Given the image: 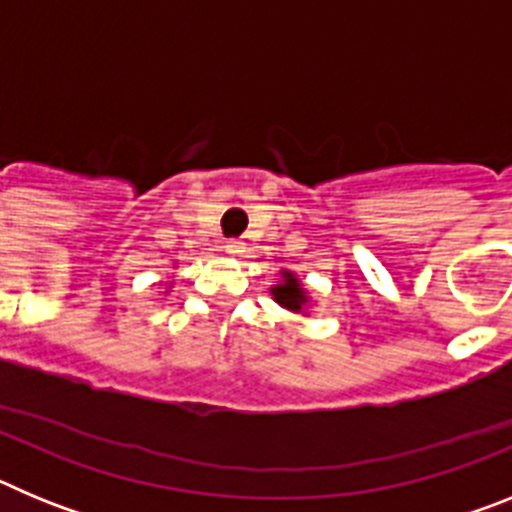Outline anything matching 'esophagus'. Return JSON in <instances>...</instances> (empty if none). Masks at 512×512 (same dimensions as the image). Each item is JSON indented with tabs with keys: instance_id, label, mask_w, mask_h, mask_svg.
Segmentation results:
<instances>
[{
	"instance_id": "esophagus-1",
	"label": "esophagus",
	"mask_w": 512,
	"mask_h": 512,
	"mask_svg": "<svg viewBox=\"0 0 512 512\" xmlns=\"http://www.w3.org/2000/svg\"><path fill=\"white\" fill-rule=\"evenodd\" d=\"M223 248L230 253V256H238V253H243V248L246 246H243L241 241H225Z\"/></svg>"
}]
</instances>
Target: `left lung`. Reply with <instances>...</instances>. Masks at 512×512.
<instances>
[{
  "label": "left lung",
  "instance_id": "1",
  "mask_svg": "<svg viewBox=\"0 0 512 512\" xmlns=\"http://www.w3.org/2000/svg\"><path fill=\"white\" fill-rule=\"evenodd\" d=\"M271 297H274L277 305H282L289 312H302V315H307V307H310V292L297 279L295 271L282 269V282L271 287Z\"/></svg>",
  "mask_w": 512,
  "mask_h": 512
}]
</instances>
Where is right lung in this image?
<instances>
[{
    "mask_svg": "<svg viewBox=\"0 0 512 512\" xmlns=\"http://www.w3.org/2000/svg\"><path fill=\"white\" fill-rule=\"evenodd\" d=\"M169 287H171V284H169Z\"/></svg>",
    "mask_w": 512,
    "mask_h": 512,
    "instance_id": "1",
    "label": "right lung"
}]
</instances>
